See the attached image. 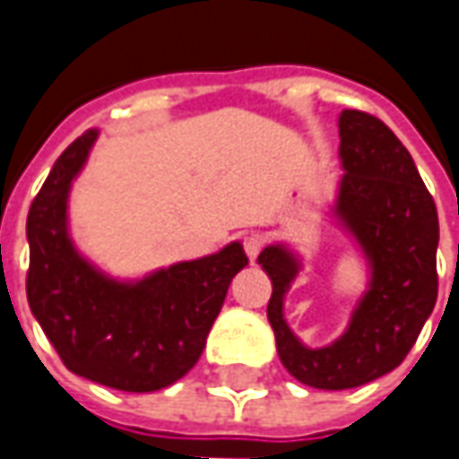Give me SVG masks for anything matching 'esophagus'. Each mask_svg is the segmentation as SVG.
Segmentation results:
<instances>
[{
    "label": "esophagus",
    "mask_w": 459,
    "mask_h": 459,
    "mask_svg": "<svg viewBox=\"0 0 459 459\" xmlns=\"http://www.w3.org/2000/svg\"><path fill=\"white\" fill-rule=\"evenodd\" d=\"M242 247H245V253H247L250 260H255V257L260 255V250H263V238L255 235V232H253V235H245V238H242Z\"/></svg>",
    "instance_id": "obj_1"
}]
</instances>
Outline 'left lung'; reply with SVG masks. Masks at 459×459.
<instances>
[{"mask_svg": "<svg viewBox=\"0 0 459 459\" xmlns=\"http://www.w3.org/2000/svg\"><path fill=\"white\" fill-rule=\"evenodd\" d=\"M344 178L337 214L370 257L373 281L342 340L307 350L283 322V293L296 260L283 247H265L257 263L273 281L268 319L283 368L304 385L344 391L391 373L437 304L439 220L414 158L378 117L344 109L340 117Z\"/></svg>", "mask_w": 459, "mask_h": 459, "instance_id": "1", "label": "left lung"}]
</instances>
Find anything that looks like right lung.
Here are the masks:
<instances>
[{"label":"right lung","mask_w":459,"mask_h":459,"mask_svg":"<svg viewBox=\"0 0 459 459\" xmlns=\"http://www.w3.org/2000/svg\"><path fill=\"white\" fill-rule=\"evenodd\" d=\"M97 133L76 137L30 204L27 301L63 365L117 391H160L196 365L232 278L247 265L242 245L178 263L137 286L112 283L83 263L65 235V196Z\"/></svg>","instance_id":"1"}]
</instances>
